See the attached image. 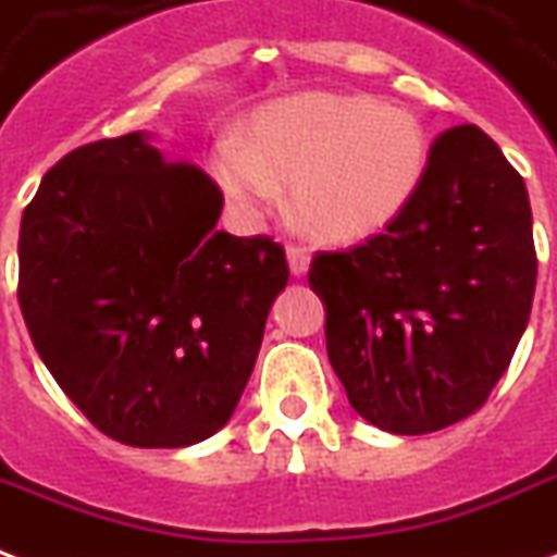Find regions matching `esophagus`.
Wrapping results in <instances>:
<instances>
[{"label": "esophagus", "mask_w": 557, "mask_h": 557, "mask_svg": "<svg viewBox=\"0 0 557 557\" xmlns=\"http://www.w3.org/2000/svg\"><path fill=\"white\" fill-rule=\"evenodd\" d=\"M286 259H289V271L295 277H304V274H307V268H310V253H307V247L289 245L286 247Z\"/></svg>", "instance_id": "obj_1"}]
</instances>
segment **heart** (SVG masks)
<instances>
[{"instance_id":"b5f03b06","label":"heart","mask_w":557,"mask_h":557,"mask_svg":"<svg viewBox=\"0 0 557 557\" xmlns=\"http://www.w3.org/2000/svg\"><path fill=\"white\" fill-rule=\"evenodd\" d=\"M428 159V132L413 111L310 90L265 106L245 147H221L212 168L238 212H265L280 185H292L295 221L312 238L354 245L413 203Z\"/></svg>"}]
</instances>
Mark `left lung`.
Listing matches in <instances>:
<instances>
[{"instance_id": "left-lung-1", "label": "left lung", "mask_w": 557, "mask_h": 557, "mask_svg": "<svg viewBox=\"0 0 557 557\" xmlns=\"http://www.w3.org/2000/svg\"><path fill=\"white\" fill-rule=\"evenodd\" d=\"M534 283L525 183L472 123L436 135L425 183L383 233L319 250L310 265L348 401L410 436L487 401L529 324Z\"/></svg>"}]
</instances>
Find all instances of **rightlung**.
I'll return each mask as SVG.
<instances>
[{
  "label": "right lung",
  "instance_id": "obj_1",
  "mask_svg": "<svg viewBox=\"0 0 557 557\" xmlns=\"http://www.w3.org/2000/svg\"><path fill=\"white\" fill-rule=\"evenodd\" d=\"M224 195L144 132L70 150L20 224V310L90 425L138 448L226 425L253 372L283 245L215 230Z\"/></svg>",
  "mask_w": 557,
  "mask_h": 557
}]
</instances>
